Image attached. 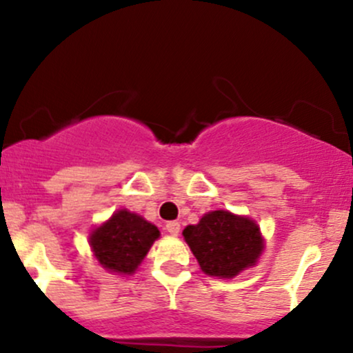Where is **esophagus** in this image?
<instances>
[{
  "label": "esophagus",
  "mask_w": 353,
  "mask_h": 353,
  "mask_svg": "<svg viewBox=\"0 0 353 353\" xmlns=\"http://www.w3.org/2000/svg\"><path fill=\"white\" fill-rule=\"evenodd\" d=\"M165 230H168V234H171V236H177L181 230V224L177 221H171L165 224Z\"/></svg>",
  "instance_id": "34e87169"
}]
</instances>
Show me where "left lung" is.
Returning <instances> with one entry per match:
<instances>
[{"mask_svg":"<svg viewBox=\"0 0 353 353\" xmlns=\"http://www.w3.org/2000/svg\"><path fill=\"white\" fill-rule=\"evenodd\" d=\"M182 236L202 272L219 279H232L254 267L264 250V239L255 221L229 210L204 214L199 224L188 225Z\"/></svg>","mask_w":353,"mask_h":353,"instance_id":"left-lung-1","label":"left lung"}]
</instances>
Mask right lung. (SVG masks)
Instances as JSON below:
<instances>
[{"label": "right lung", "mask_w": 353, "mask_h": 353, "mask_svg": "<svg viewBox=\"0 0 353 353\" xmlns=\"http://www.w3.org/2000/svg\"><path fill=\"white\" fill-rule=\"evenodd\" d=\"M161 232L144 217L117 210L109 221L96 228L89 236V245L98 262L109 272L129 275L144 261Z\"/></svg>", "instance_id": "obj_1"}]
</instances>
